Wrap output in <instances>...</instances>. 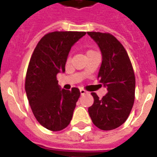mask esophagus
<instances>
[{
	"label": "esophagus",
	"instance_id": "34e87169",
	"mask_svg": "<svg viewBox=\"0 0 157 157\" xmlns=\"http://www.w3.org/2000/svg\"><path fill=\"white\" fill-rule=\"evenodd\" d=\"M80 92H81V94H85L86 93V91L85 90H83V89H81V90H80Z\"/></svg>",
	"mask_w": 157,
	"mask_h": 157
}]
</instances>
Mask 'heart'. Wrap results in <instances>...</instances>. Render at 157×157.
<instances>
[{"label": "heart", "mask_w": 157, "mask_h": 157, "mask_svg": "<svg viewBox=\"0 0 157 157\" xmlns=\"http://www.w3.org/2000/svg\"><path fill=\"white\" fill-rule=\"evenodd\" d=\"M94 51H93V50H89L88 52H87V54H90V53H94Z\"/></svg>", "instance_id": "obj_1"}]
</instances>
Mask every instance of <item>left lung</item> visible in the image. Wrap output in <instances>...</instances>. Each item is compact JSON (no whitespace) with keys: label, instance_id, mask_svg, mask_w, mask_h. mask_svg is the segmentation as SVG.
I'll return each mask as SVG.
<instances>
[{"label":"left lung","instance_id":"left-lung-1","mask_svg":"<svg viewBox=\"0 0 157 157\" xmlns=\"http://www.w3.org/2000/svg\"><path fill=\"white\" fill-rule=\"evenodd\" d=\"M87 34L100 49L102 63L98 79L107 90L102 98L91 93L94 103L88 108L89 114L100 129H117L126 121L134 105V70L124 46L115 36L95 32H88Z\"/></svg>","mask_w":157,"mask_h":157}]
</instances>
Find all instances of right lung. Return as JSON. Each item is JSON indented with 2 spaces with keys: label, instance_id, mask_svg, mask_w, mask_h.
Listing matches in <instances>:
<instances>
[{
  "label": "right lung",
  "instance_id": "obj_1",
  "mask_svg": "<svg viewBox=\"0 0 157 157\" xmlns=\"http://www.w3.org/2000/svg\"><path fill=\"white\" fill-rule=\"evenodd\" d=\"M85 32H54L44 36L36 46L28 65L25 90L33 114L42 126L52 131L66 128L81 95L78 88L61 89L57 74L65 72L72 45Z\"/></svg>",
  "mask_w": 157,
  "mask_h": 157
}]
</instances>
